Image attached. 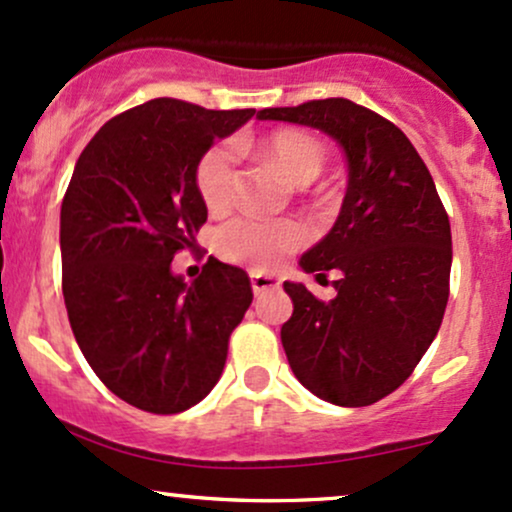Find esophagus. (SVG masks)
<instances>
[{"label":"esophagus","mask_w":512,"mask_h":512,"mask_svg":"<svg viewBox=\"0 0 512 512\" xmlns=\"http://www.w3.org/2000/svg\"><path fill=\"white\" fill-rule=\"evenodd\" d=\"M250 284H252V291H255V296H260V293H264V291H274V289H279L281 281L276 279L274 274L252 272V274H250Z\"/></svg>","instance_id":"34e87169"}]
</instances>
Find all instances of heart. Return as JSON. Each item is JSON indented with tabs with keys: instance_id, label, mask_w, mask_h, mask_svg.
<instances>
[{
	"instance_id": "1",
	"label": "heart",
	"mask_w": 512,
	"mask_h": 512,
	"mask_svg": "<svg viewBox=\"0 0 512 512\" xmlns=\"http://www.w3.org/2000/svg\"><path fill=\"white\" fill-rule=\"evenodd\" d=\"M257 156L293 185H310L325 168L327 154L320 139L305 129H281L257 146ZM236 158L228 144L209 149L199 161L197 187L211 211L226 209L236 195ZM305 243V228L291 219H264L245 214L219 228L216 245L226 260L245 267L269 269Z\"/></svg>"
}]
</instances>
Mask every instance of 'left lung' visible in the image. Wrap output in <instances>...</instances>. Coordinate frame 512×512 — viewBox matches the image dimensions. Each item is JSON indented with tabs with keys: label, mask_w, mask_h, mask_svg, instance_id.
Listing matches in <instances>:
<instances>
[{
	"label": "left lung",
	"mask_w": 512,
	"mask_h": 512,
	"mask_svg": "<svg viewBox=\"0 0 512 512\" xmlns=\"http://www.w3.org/2000/svg\"><path fill=\"white\" fill-rule=\"evenodd\" d=\"M257 117L320 129L346 156L342 211L298 262L317 279L337 269V296L317 301L303 284L284 281L293 315L281 344L313 395L368 407L409 378L440 330L450 293L448 214L407 134L373 110L325 98Z\"/></svg>",
	"instance_id": "left-lung-1"
}]
</instances>
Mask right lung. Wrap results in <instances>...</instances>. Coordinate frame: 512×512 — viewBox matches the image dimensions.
<instances>
[{
    "instance_id": "add662e5",
    "label": "right lung",
    "mask_w": 512,
    "mask_h": 512,
    "mask_svg": "<svg viewBox=\"0 0 512 512\" xmlns=\"http://www.w3.org/2000/svg\"><path fill=\"white\" fill-rule=\"evenodd\" d=\"M252 115L154 98L105 122L76 161L60 214L64 305L88 366L132 407L202 402L250 308L243 269L209 257L185 281L170 262L207 221L199 161Z\"/></svg>"
}]
</instances>
